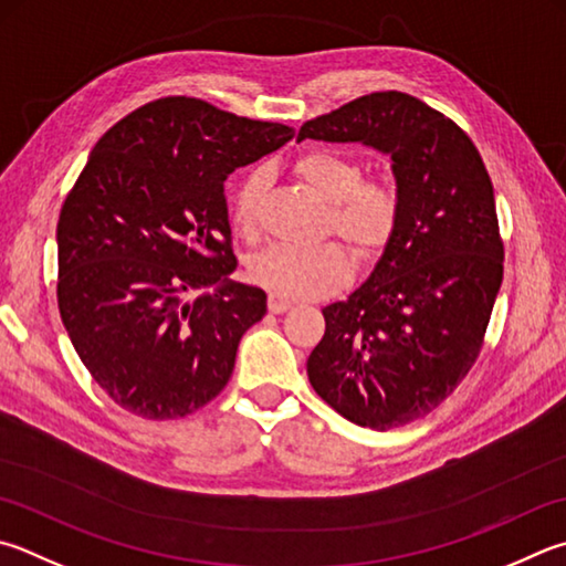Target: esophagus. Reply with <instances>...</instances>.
<instances>
[{
	"label": "esophagus",
	"mask_w": 566,
	"mask_h": 566,
	"mask_svg": "<svg viewBox=\"0 0 566 566\" xmlns=\"http://www.w3.org/2000/svg\"><path fill=\"white\" fill-rule=\"evenodd\" d=\"M292 300H286V296L280 294H270V300H266V306H270L272 314H284L286 310H292Z\"/></svg>",
	"instance_id": "1"
}]
</instances>
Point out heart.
Here are the masks:
<instances>
[{"instance_id":"obj_1","label":"heart","mask_w":566,"mask_h":566,"mask_svg":"<svg viewBox=\"0 0 566 566\" xmlns=\"http://www.w3.org/2000/svg\"><path fill=\"white\" fill-rule=\"evenodd\" d=\"M294 170L326 202H332L328 228L342 234L361 256L384 252L400 220V192L394 180L381 176L364 178V163L352 153L334 148L302 153ZM266 182V168L256 166L244 172L232 192V224L248 238L260 228ZM250 280L286 300H316L334 294L352 280V256L338 242H324L310 250L272 244L270 250L252 256Z\"/></svg>"}]
</instances>
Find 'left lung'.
<instances>
[{
	"label": "left lung",
	"mask_w": 566,
	"mask_h": 566,
	"mask_svg": "<svg viewBox=\"0 0 566 566\" xmlns=\"http://www.w3.org/2000/svg\"><path fill=\"white\" fill-rule=\"evenodd\" d=\"M364 143L394 160L400 220L374 272L324 306L310 384L356 426L428 416L478 361L502 284L495 192L458 123L400 91L306 120L296 140Z\"/></svg>",
	"instance_id": "8db88e82"
}]
</instances>
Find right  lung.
I'll return each mask as SVG.
<instances>
[{
    "label": "right lung",
    "instance_id": "add662e5",
    "mask_svg": "<svg viewBox=\"0 0 566 566\" xmlns=\"http://www.w3.org/2000/svg\"><path fill=\"white\" fill-rule=\"evenodd\" d=\"M292 136L166 96L91 150L59 214L56 300L78 358L123 410L176 420L228 386L266 294L228 280L238 260L224 180Z\"/></svg>",
    "mask_w": 566,
    "mask_h": 566
}]
</instances>
